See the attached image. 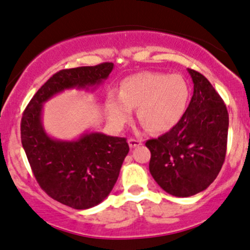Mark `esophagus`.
<instances>
[{"label":"esophagus","mask_w":250,"mask_h":250,"mask_svg":"<svg viewBox=\"0 0 250 250\" xmlns=\"http://www.w3.org/2000/svg\"><path fill=\"white\" fill-rule=\"evenodd\" d=\"M128 144H129V147L130 148H134V147H138L140 146L141 144H143V141L139 140V139H134V138H130L129 140H128Z\"/></svg>","instance_id":"obj_1"}]
</instances>
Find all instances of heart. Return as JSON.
<instances>
[{"instance_id":"obj_1","label":"heart","mask_w":250,"mask_h":250,"mask_svg":"<svg viewBox=\"0 0 250 250\" xmlns=\"http://www.w3.org/2000/svg\"><path fill=\"white\" fill-rule=\"evenodd\" d=\"M190 88L180 74L143 72L125 78L120 96L111 94L106 101L109 120L123 125L132 120L133 107L139 118L154 133L172 129L185 115Z\"/></svg>"}]
</instances>
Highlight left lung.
<instances>
[{"label": "left lung", "instance_id": "left-lung-1", "mask_svg": "<svg viewBox=\"0 0 250 250\" xmlns=\"http://www.w3.org/2000/svg\"><path fill=\"white\" fill-rule=\"evenodd\" d=\"M193 97L180 122L158 139L146 141L149 172L159 187L178 198L205 190L225 160L229 114L208 80L188 69Z\"/></svg>", "mask_w": 250, "mask_h": 250}]
</instances>
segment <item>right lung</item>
I'll return each instance as SVG.
<instances>
[{
    "label": "right lung",
    "mask_w": 250,
    "mask_h": 250,
    "mask_svg": "<svg viewBox=\"0 0 250 250\" xmlns=\"http://www.w3.org/2000/svg\"><path fill=\"white\" fill-rule=\"evenodd\" d=\"M114 63L62 69L37 91L21 118V144L41 188L54 200L75 209L97 206L116 183L129 152L127 139L85 133L72 141L52 139L42 123L43 104L70 88H96Z\"/></svg>",
    "instance_id": "1"
}]
</instances>
